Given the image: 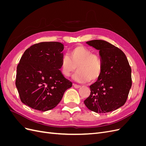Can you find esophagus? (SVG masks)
<instances>
[{
	"label": "esophagus",
	"instance_id": "1",
	"mask_svg": "<svg viewBox=\"0 0 146 146\" xmlns=\"http://www.w3.org/2000/svg\"><path fill=\"white\" fill-rule=\"evenodd\" d=\"M73 85H74V88H80L81 87V86L78 85H77V84H74Z\"/></svg>",
	"mask_w": 146,
	"mask_h": 146
}]
</instances>
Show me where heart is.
Listing matches in <instances>:
<instances>
[{"instance_id":"b5f03b06","label":"heart","mask_w":146,"mask_h":146,"mask_svg":"<svg viewBox=\"0 0 146 146\" xmlns=\"http://www.w3.org/2000/svg\"><path fill=\"white\" fill-rule=\"evenodd\" d=\"M76 69L78 72L73 77L76 81L80 83L90 80L96 82L102 72L100 56L83 46L75 47L70 51L69 56L66 55L61 58L60 70L64 76L69 77Z\"/></svg>"}]
</instances>
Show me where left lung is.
I'll return each mask as SVG.
<instances>
[{
  "label": "left lung",
  "mask_w": 146,
  "mask_h": 146,
  "mask_svg": "<svg viewBox=\"0 0 146 146\" xmlns=\"http://www.w3.org/2000/svg\"><path fill=\"white\" fill-rule=\"evenodd\" d=\"M86 43L99 50L102 72L99 80L90 86L91 94L84 103L98 113L114 111L125 104L131 87L129 61L120 48L107 41L95 39Z\"/></svg>",
  "instance_id": "left-lung-1"
}]
</instances>
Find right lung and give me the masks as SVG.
I'll return each mask as SVG.
<instances>
[{
  "label": "right lung",
  "instance_id": "obj_1",
  "mask_svg": "<svg viewBox=\"0 0 146 146\" xmlns=\"http://www.w3.org/2000/svg\"><path fill=\"white\" fill-rule=\"evenodd\" d=\"M63 48L61 42H41L24 52L17 66L16 78L22 102L41 111L60 103L72 85L60 70Z\"/></svg>",
  "mask_w": 146,
  "mask_h": 146
}]
</instances>
